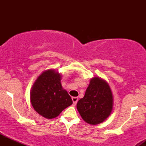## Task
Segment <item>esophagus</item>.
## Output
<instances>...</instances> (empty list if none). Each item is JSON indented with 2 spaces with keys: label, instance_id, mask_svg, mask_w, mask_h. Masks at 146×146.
<instances>
[{
  "label": "esophagus",
  "instance_id": "esophagus-1",
  "mask_svg": "<svg viewBox=\"0 0 146 146\" xmlns=\"http://www.w3.org/2000/svg\"><path fill=\"white\" fill-rule=\"evenodd\" d=\"M72 100H73V104L76 105L77 102L78 101V98H77V97H73V98H72Z\"/></svg>",
  "mask_w": 146,
  "mask_h": 146
}]
</instances>
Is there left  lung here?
<instances>
[{"mask_svg":"<svg viewBox=\"0 0 146 146\" xmlns=\"http://www.w3.org/2000/svg\"><path fill=\"white\" fill-rule=\"evenodd\" d=\"M113 97L108 84L98 77L90 80L84 96L77 103V108L86 123L97 125L105 121L113 110Z\"/></svg>","mask_w":146,"mask_h":146,"instance_id":"1","label":"left lung"}]
</instances>
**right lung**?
I'll return each mask as SVG.
<instances>
[{"label":"right lung","mask_w":146,"mask_h":146,"mask_svg":"<svg viewBox=\"0 0 146 146\" xmlns=\"http://www.w3.org/2000/svg\"><path fill=\"white\" fill-rule=\"evenodd\" d=\"M61 75L48 69L38 76L30 92L33 108L45 118L53 119L73 104L72 99L61 84Z\"/></svg>","instance_id":"obj_1"}]
</instances>
